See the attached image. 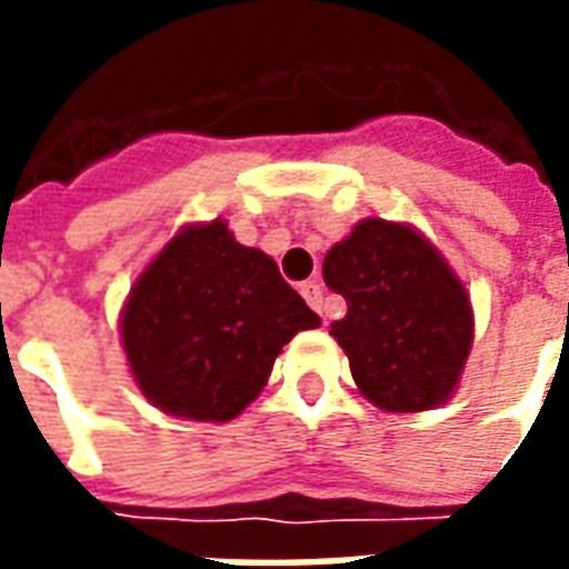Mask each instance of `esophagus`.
Masks as SVG:
<instances>
[{"label": "esophagus", "mask_w": 569, "mask_h": 569, "mask_svg": "<svg viewBox=\"0 0 569 569\" xmlns=\"http://www.w3.org/2000/svg\"><path fill=\"white\" fill-rule=\"evenodd\" d=\"M301 296L308 301L310 308L322 313V320H326V305H322V286L317 280H308V283H301Z\"/></svg>", "instance_id": "1"}]
</instances>
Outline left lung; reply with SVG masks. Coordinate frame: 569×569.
<instances>
[{"label":"left lung","mask_w":569,"mask_h":569,"mask_svg":"<svg viewBox=\"0 0 569 569\" xmlns=\"http://www.w3.org/2000/svg\"><path fill=\"white\" fill-rule=\"evenodd\" d=\"M326 286L345 296L332 322L359 393L411 415L448 402L472 347V305L460 277L411 224L362 219L322 261Z\"/></svg>","instance_id":"obj_1"}]
</instances>
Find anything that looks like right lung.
<instances>
[{"mask_svg":"<svg viewBox=\"0 0 569 569\" xmlns=\"http://www.w3.org/2000/svg\"><path fill=\"white\" fill-rule=\"evenodd\" d=\"M320 317L277 261L237 243L224 219L186 224L140 273L121 310L130 371L173 418L234 420L298 332Z\"/></svg>","mask_w":569,"mask_h":569,"instance_id":"right-lung-1","label":"right lung"}]
</instances>
